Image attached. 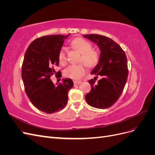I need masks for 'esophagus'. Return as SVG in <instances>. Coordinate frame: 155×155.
<instances>
[{"mask_svg":"<svg viewBox=\"0 0 155 155\" xmlns=\"http://www.w3.org/2000/svg\"><path fill=\"white\" fill-rule=\"evenodd\" d=\"M81 83V81H74V83L75 85H79V84H80Z\"/></svg>","mask_w":155,"mask_h":155,"instance_id":"34e87169","label":"esophagus"}]
</instances>
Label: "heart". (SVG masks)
Returning a JSON list of instances; mask_svg holds the SVG:
<instances>
[{"mask_svg": "<svg viewBox=\"0 0 155 155\" xmlns=\"http://www.w3.org/2000/svg\"><path fill=\"white\" fill-rule=\"evenodd\" d=\"M73 47L81 54L79 61L83 62L88 67H94L99 61V54L95 50L92 49V45L81 37H78L72 42ZM67 56L65 49L61 50L59 54V61L61 65L67 63ZM86 72V67L83 63L71 65L64 70V76L73 79H81Z\"/></svg>", "mask_w": 155, "mask_h": 155, "instance_id": "1", "label": "heart"}]
</instances>
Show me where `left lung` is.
I'll list each match as a JSON object with an SVG mask.
<instances>
[{
	"label": "left lung",
	"mask_w": 155,
	"mask_h": 155,
	"mask_svg": "<svg viewBox=\"0 0 155 155\" xmlns=\"http://www.w3.org/2000/svg\"><path fill=\"white\" fill-rule=\"evenodd\" d=\"M99 47L100 55L98 63L91 74L101 76L94 85V79L89 80L91 91L85 96L87 104L97 109H107L114 104L122 93L127 80V59L125 51L115 41L109 37L97 35H84ZM96 80V79H95Z\"/></svg>",
	"instance_id": "8db88e82"
}]
</instances>
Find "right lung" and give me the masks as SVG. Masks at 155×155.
I'll list each match as a JSON object with an SVG mask.
<instances>
[{
    "mask_svg": "<svg viewBox=\"0 0 155 155\" xmlns=\"http://www.w3.org/2000/svg\"><path fill=\"white\" fill-rule=\"evenodd\" d=\"M70 35L37 38L29 45L25 54L21 75L25 92L34 106L45 113H54L65 107L68 93L74 85L70 78L63 79L62 83L56 85L50 79L55 72L54 67L59 64V54L64 41ZM57 77H61V73Z\"/></svg>",
    "mask_w": 155,
    "mask_h": 155,
    "instance_id": "1",
    "label": "right lung"
}]
</instances>
